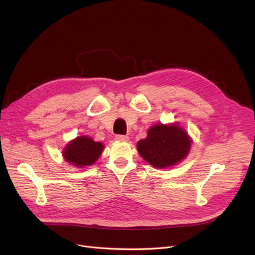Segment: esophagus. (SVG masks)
Masks as SVG:
<instances>
[{"label":"esophagus","instance_id":"esophagus-1","mask_svg":"<svg viewBox=\"0 0 255 255\" xmlns=\"http://www.w3.org/2000/svg\"><path fill=\"white\" fill-rule=\"evenodd\" d=\"M116 140H118V141H128L129 137L126 136V135H120V134H118V135H116Z\"/></svg>","mask_w":255,"mask_h":255}]
</instances>
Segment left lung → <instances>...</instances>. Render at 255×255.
Returning a JSON list of instances; mask_svg holds the SVG:
<instances>
[{"mask_svg": "<svg viewBox=\"0 0 255 255\" xmlns=\"http://www.w3.org/2000/svg\"><path fill=\"white\" fill-rule=\"evenodd\" d=\"M190 146V137L178 123L157 124L149 129L144 139L137 142V151L152 166L166 168L186 158Z\"/></svg>", "mask_w": 255, "mask_h": 255, "instance_id": "left-lung-1", "label": "left lung"}]
</instances>
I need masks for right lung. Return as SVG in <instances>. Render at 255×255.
<instances>
[{
    "instance_id": "right-lung-1",
    "label": "right lung",
    "mask_w": 255,
    "mask_h": 255,
    "mask_svg": "<svg viewBox=\"0 0 255 255\" xmlns=\"http://www.w3.org/2000/svg\"><path fill=\"white\" fill-rule=\"evenodd\" d=\"M104 145L89 136H78L71 140L63 151L64 159L75 167H85L96 162Z\"/></svg>"
}]
</instances>
